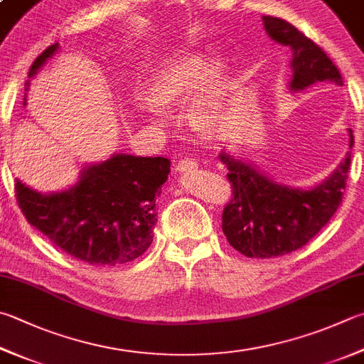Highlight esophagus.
I'll return each instance as SVG.
<instances>
[{
    "label": "esophagus",
    "mask_w": 364,
    "mask_h": 364,
    "mask_svg": "<svg viewBox=\"0 0 364 364\" xmlns=\"http://www.w3.org/2000/svg\"><path fill=\"white\" fill-rule=\"evenodd\" d=\"M198 169V163L191 159H183L176 164L177 173H193Z\"/></svg>",
    "instance_id": "34e87169"
}]
</instances>
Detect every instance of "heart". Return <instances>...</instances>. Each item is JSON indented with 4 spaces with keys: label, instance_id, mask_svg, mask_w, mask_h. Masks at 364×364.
Listing matches in <instances>:
<instances>
[{
    "label": "heart",
    "instance_id": "1",
    "mask_svg": "<svg viewBox=\"0 0 364 364\" xmlns=\"http://www.w3.org/2000/svg\"><path fill=\"white\" fill-rule=\"evenodd\" d=\"M226 71L220 60H214L205 52L181 55L164 63L150 79L147 88L149 101L154 106L168 109L183 105L185 119L195 129H210L220 120L226 105ZM154 119H159L155 109L142 106Z\"/></svg>",
    "mask_w": 364,
    "mask_h": 364
}]
</instances>
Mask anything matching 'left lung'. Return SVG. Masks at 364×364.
Returning a JSON list of instances; mask_svg holds the SVG:
<instances>
[{"instance_id":"1","label":"left lung","mask_w":364,"mask_h":364,"mask_svg":"<svg viewBox=\"0 0 364 364\" xmlns=\"http://www.w3.org/2000/svg\"><path fill=\"white\" fill-rule=\"evenodd\" d=\"M271 39L291 49L290 90L298 92L318 82L342 85V75L321 47L284 18L264 16ZM348 149L353 134L348 129ZM350 150L326 181L309 190L291 188L271 181L249 163L222 152L230 173L232 195L225 205L222 230L231 247L249 258H274L306 245L330 222L342 203Z\"/></svg>"}]
</instances>
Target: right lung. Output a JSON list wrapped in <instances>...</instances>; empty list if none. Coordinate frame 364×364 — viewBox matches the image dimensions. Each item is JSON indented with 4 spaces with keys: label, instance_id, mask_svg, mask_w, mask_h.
<instances>
[{
    "label": "right lung",
    "instance_id": "add662e5",
    "mask_svg": "<svg viewBox=\"0 0 364 364\" xmlns=\"http://www.w3.org/2000/svg\"><path fill=\"white\" fill-rule=\"evenodd\" d=\"M57 49L58 44L47 47L28 77ZM169 169L163 156L117 154L84 168L79 182L60 193L43 195L16 179V196L28 223L58 249L88 264L115 266L133 262L152 244L155 200Z\"/></svg>",
    "mask_w": 364,
    "mask_h": 364
}]
</instances>
